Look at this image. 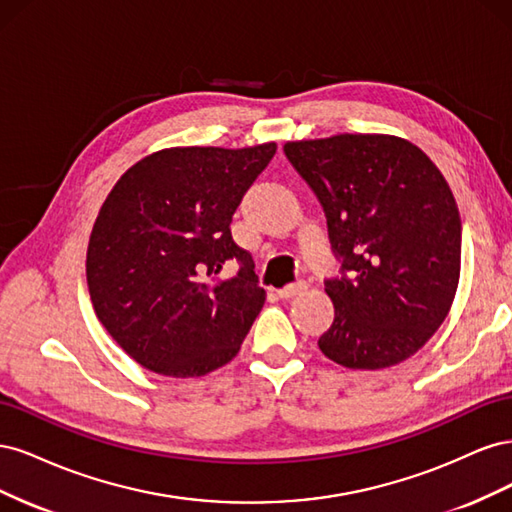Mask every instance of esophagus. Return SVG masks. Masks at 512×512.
<instances>
[{
    "mask_svg": "<svg viewBox=\"0 0 512 512\" xmlns=\"http://www.w3.org/2000/svg\"><path fill=\"white\" fill-rule=\"evenodd\" d=\"M305 288H307L305 282H294V284H288V286L277 290V294H280V299H292V297H297V294H301Z\"/></svg>",
    "mask_w": 512,
    "mask_h": 512,
    "instance_id": "34e87169",
    "label": "esophagus"
}]
</instances>
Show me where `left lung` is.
Masks as SVG:
<instances>
[{"label": "left lung", "mask_w": 512, "mask_h": 512, "mask_svg": "<svg viewBox=\"0 0 512 512\" xmlns=\"http://www.w3.org/2000/svg\"><path fill=\"white\" fill-rule=\"evenodd\" d=\"M284 153L318 196L342 258L344 275L324 284L335 320L318 339L322 354L348 369L410 359L440 329L459 284L461 220L446 179L391 134L290 141Z\"/></svg>", "instance_id": "left-lung-1"}]
</instances>
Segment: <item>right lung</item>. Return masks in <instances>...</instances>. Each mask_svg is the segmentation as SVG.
<instances>
[{
    "label": "right lung",
    "mask_w": 512,
    "mask_h": 512,
    "mask_svg": "<svg viewBox=\"0 0 512 512\" xmlns=\"http://www.w3.org/2000/svg\"><path fill=\"white\" fill-rule=\"evenodd\" d=\"M275 149H162L106 196L89 237L87 286L98 320L138 365L198 378L237 356L267 294L230 222ZM228 259L242 269L224 281Z\"/></svg>",
    "instance_id": "obj_1"
}]
</instances>
